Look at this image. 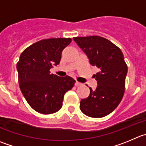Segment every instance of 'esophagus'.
Returning a JSON list of instances; mask_svg holds the SVG:
<instances>
[{"label": "esophagus", "mask_w": 146, "mask_h": 146, "mask_svg": "<svg viewBox=\"0 0 146 146\" xmlns=\"http://www.w3.org/2000/svg\"><path fill=\"white\" fill-rule=\"evenodd\" d=\"M74 85L77 86V87H78V86L82 85V83H80V82H79L76 81V82H75V84H74Z\"/></svg>", "instance_id": "esophagus-1"}]
</instances>
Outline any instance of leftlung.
<instances>
[{"mask_svg":"<svg viewBox=\"0 0 146 146\" xmlns=\"http://www.w3.org/2000/svg\"><path fill=\"white\" fill-rule=\"evenodd\" d=\"M73 40L87 55L90 64L100 69L93 75L98 85L95 90L90 87L88 98L80 101V110L89 117H105L118 106L124 95L127 66L123 52L109 40L98 36Z\"/></svg>","mask_w":146,"mask_h":146,"instance_id":"8db88e82","label":"left lung"}]
</instances>
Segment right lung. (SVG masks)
Returning a JSON list of instances; mask_svg holds the SVG:
<instances>
[{
	"label": "right lung",
	"mask_w": 146,
	"mask_h": 146,
	"mask_svg": "<svg viewBox=\"0 0 146 146\" xmlns=\"http://www.w3.org/2000/svg\"><path fill=\"white\" fill-rule=\"evenodd\" d=\"M71 41L70 38L41 40L21 54L16 66L20 89L29 105L39 113L59 110L65 93L74 86L75 80L71 77H59L49 71L59 64L62 51Z\"/></svg>",
	"instance_id": "1"
}]
</instances>
